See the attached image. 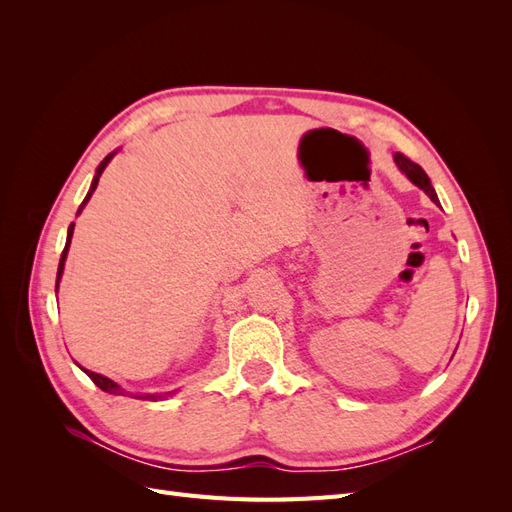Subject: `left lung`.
Segmentation results:
<instances>
[{"mask_svg": "<svg viewBox=\"0 0 512 512\" xmlns=\"http://www.w3.org/2000/svg\"><path fill=\"white\" fill-rule=\"evenodd\" d=\"M395 162H397V166L401 168V173H406V177H408L414 185H418V188H421V190L433 200V203L440 205L436 192H433V188H431V181H429L427 173H425V170H423L421 166H418L416 162H412L410 158H406L404 153H395Z\"/></svg>", "mask_w": 512, "mask_h": 512, "instance_id": "8db88e82", "label": "left lung"}]
</instances>
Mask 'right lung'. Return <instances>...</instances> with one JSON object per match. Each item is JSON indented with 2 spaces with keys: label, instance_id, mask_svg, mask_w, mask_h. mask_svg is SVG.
Returning a JSON list of instances; mask_svg holds the SVG:
<instances>
[{
  "label": "right lung",
  "instance_id": "add662e5",
  "mask_svg": "<svg viewBox=\"0 0 512 512\" xmlns=\"http://www.w3.org/2000/svg\"><path fill=\"white\" fill-rule=\"evenodd\" d=\"M113 156H115V153H111V156H106V158L100 162V166H98V170H96V177H94V181H91V188H89V192H87V196H85V200H83L81 209L87 205V200L91 198V194H94V190L98 188V181H100L102 170L106 168V164H108V162H111V158H113ZM81 209H79V213H81ZM72 232H74V224H70V228H68V241H66L64 252H61L59 269H57V284H55V292H57V286H59V277H61V273H64L66 256H68V247H70V241H72ZM85 374H87L91 380H94V384H96V386H100V389H102L104 393H111V395H128V393L123 391L119 384H115L111 378H104V376L96 374V371H89V369H85ZM166 395H170V393H164V395H151V393H145V395H134V393H130V397H134V399H149V401H158V399H164Z\"/></svg>",
  "mask_w": 512,
  "mask_h": 512
}]
</instances>
